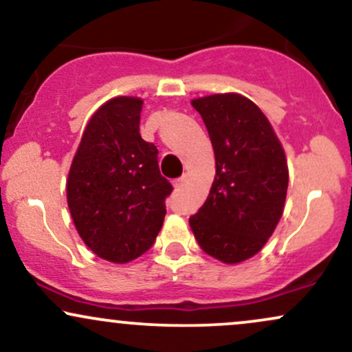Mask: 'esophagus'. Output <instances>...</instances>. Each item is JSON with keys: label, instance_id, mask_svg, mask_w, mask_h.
<instances>
[{"label": "esophagus", "instance_id": "1", "mask_svg": "<svg viewBox=\"0 0 352 352\" xmlns=\"http://www.w3.org/2000/svg\"><path fill=\"white\" fill-rule=\"evenodd\" d=\"M185 184H187V175L180 177V179H177L175 182H173V187H175V190H180L185 187Z\"/></svg>", "mask_w": 352, "mask_h": 352}]
</instances>
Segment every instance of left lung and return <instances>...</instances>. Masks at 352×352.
<instances>
[{
  "label": "left lung",
  "mask_w": 352,
  "mask_h": 352,
  "mask_svg": "<svg viewBox=\"0 0 352 352\" xmlns=\"http://www.w3.org/2000/svg\"><path fill=\"white\" fill-rule=\"evenodd\" d=\"M215 152V180L190 217V228L210 256L235 265L263 248L283 215L288 164L272 124L236 92L192 100Z\"/></svg>",
  "instance_id": "8db88e82"
}]
</instances>
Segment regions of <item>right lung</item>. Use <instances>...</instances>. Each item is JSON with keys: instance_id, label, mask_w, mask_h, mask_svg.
<instances>
[{"instance_id": "add662e5", "label": "right lung", "mask_w": 352, "mask_h": 352, "mask_svg": "<svg viewBox=\"0 0 352 352\" xmlns=\"http://www.w3.org/2000/svg\"><path fill=\"white\" fill-rule=\"evenodd\" d=\"M144 100L102 104L84 129L67 177V207L79 236L111 263H129L153 245L172 185L160 175L157 147L140 137Z\"/></svg>"}]
</instances>
